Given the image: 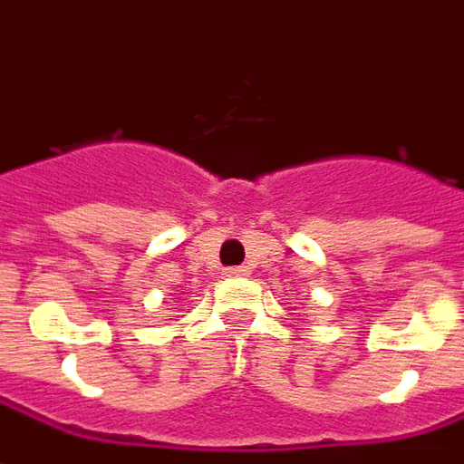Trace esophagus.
Here are the masks:
<instances>
[{"instance_id":"obj_1","label":"esophagus","mask_w":464,"mask_h":464,"mask_svg":"<svg viewBox=\"0 0 464 464\" xmlns=\"http://www.w3.org/2000/svg\"><path fill=\"white\" fill-rule=\"evenodd\" d=\"M227 276H232V278L246 276V266H235V269H227Z\"/></svg>"}]
</instances>
